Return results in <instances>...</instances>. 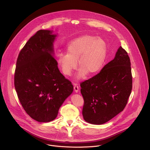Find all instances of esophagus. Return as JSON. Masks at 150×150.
Instances as JSON below:
<instances>
[{
	"instance_id": "esophagus-1",
	"label": "esophagus",
	"mask_w": 150,
	"mask_h": 150,
	"mask_svg": "<svg viewBox=\"0 0 150 150\" xmlns=\"http://www.w3.org/2000/svg\"><path fill=\"white\" fill-rule=\"evenodd\" d=\"M74 90H75V93H78V91H79V86H78V85L77 83H75V84H74Z\"/></svg>"
}]
</instances>
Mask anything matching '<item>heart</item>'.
<instances>
[{
	"label": "heart",
	"mask_w": 150,
	"mask_h": 150,
	"mask_svg": "<svg viewBox=\"0 0 150 150\" xmlns=\"http://www.w3.org/2000/svg\"><path fill=\"white\" fill-rule=\"evenodd\" d=\"M67 53L59 52L57 65L63 74L70 76L78 65L76 79L94 75L102 68L108 54V45L101 38L91 35L77 37L68 42Z\"/></svg>",
	"instance_id": "heart-1"
}]
</instances>
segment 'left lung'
<instances>
[{
	"label": "left lung",
	"mask_w": 150,
	"mask_h": 150,
	"mask_svg": "<svg viewBox=\"0 0 150 150\" xmlns=\"http://www.w3.org/2000/svg\"><path fill=\"white\" fill-rule=\"evenodd\" d=\"M80 85L83 119L94 125L111 120L123 111L132 91L131 62L127 52L120 46L112 61Z\"/></svg>",
	"instance_id": "left-lung-1"
}]
</instances>
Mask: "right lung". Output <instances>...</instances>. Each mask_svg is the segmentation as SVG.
<instances>
[{
    "mask_svg": "<svg viewBox=\"0 0 150 150\" xmlns=\"http://www.w3.org/2000/svg\"><path fill=\"white\" fill-rule=\"evenodd\" d=\"M53 32L41 30L29 39L19 54L15 72L19 101L27 113L39 122L55 119L74 90L54 57L53 42L57 35Z\"/></svg>",
    "mask_w": 150,
    "mask_h": 150,
    "instance_id": "right-lung-1",
    "label": "right lung"
}]
</instances>
